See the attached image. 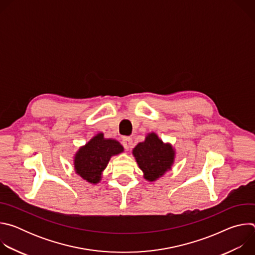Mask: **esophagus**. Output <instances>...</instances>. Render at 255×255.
<instances>
[{"mask_svg": "<svg viewBox=\"0 0 255 255\" xmlns=\"http://www.w3.org/2000/svg\"><path fill=\"white\" fill-rule=\"evenodd\" d=\"M122 143H123V145H124L125 149H127V150H128V149H130V148H131L133 141H132V138H131V137H123V139H122Z\"/></svg>", "mask_w": 255, "mask_h": 255, "instance_id": "1", "label": "esophagus"}]
</instances>
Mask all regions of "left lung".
<instances>
[{
    "label": "left lung",
    "mask_w": 255,
    "mask_h": 255,
    "mask_svg": "<svg viewBox=\"0 0 255 255\" xmlns=\"http://www.w3.org/2000/svg\"><path fill=\"white\" fill-rule=\"evenodd\" d=\"M133 155L144 173V178L155 181L171 168L175 151L169 143H164L152 132L136 145Z\"/></svg>",
    "instance_id": "left-lung-1"
}]
</instances>
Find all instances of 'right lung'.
<instances>
[{"mask_svg":"<svg viewBox=\"0 0 255 255\" xmlns=\"http://www.w3.org/2000/svg\"><path fill=\"white\" fill-rule=\"evenodd\" d=\"M124 151L120 142L106 139L103 133L94 136L82 146L74 158L76 172L90 184H98L110 158Z\"/></svg>","mask_w":255,"mask_h":255,"instance_id":"obj_1","label":"right lung"}]
</instances>
